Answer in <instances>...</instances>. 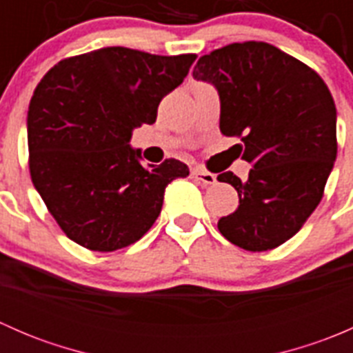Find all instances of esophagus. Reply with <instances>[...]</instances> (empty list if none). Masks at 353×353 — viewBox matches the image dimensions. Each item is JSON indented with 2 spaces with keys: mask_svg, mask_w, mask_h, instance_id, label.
Here are the masks:
<instances>
[{
  "mask_svg": "<svg viewBox=\"0 0 353 353\" xmlns=\"http://www.w3.org/2000/svg\"><path fill=\"white\" fill-rule=\"evenodd\" d=\"M191 177L199 181V183H203V184H215L216 183L215 174L206 172V170H203V169H193V170H191Z\"/></svg>",
  "mask_w": 353,
  "mask_h": 353,
  "instance_id": "34e87169",
  "label": "esophagus"
}]
</instances>
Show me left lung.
Segmentation results:
<instances>
[{"label": "left lung", "mask_w": 353, "mask_h": 353, "mask_svg": "<svg viewBox=\"0 0 353 353\" xmlns=\"http://www.w3.org/2000/svg\"><path fill=\"white\" fill-rule=\"evenodd\" d=\"M193 77L220 94V131L243 141L249 179L223 172L239 206L219 220L245 251L279 248L302 229L323 199L336 159V108L312 68L261 41L234 42L201 56Z\"/></svg>", "instance_id": "left-lung-1"}]
</instances>
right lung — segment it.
I'll list each match as a JSON object with an SVG mask.
<instances>
[{
  "instance_id": "right-lung-1",
  "label": "right lung",
  "mask_w": 353,
  "mask_h": 353,
  "mask_svg": "<svg viewBox=\"0 0 353 353\" xmlns=\"http://www.w3.org/2000/svg\"><path fill=\"white\" fill-rule=\"evenodd\" d=\"M194 59L117 46L61 59L39 81L27 116L28 170L71 241L101 252L134 244L160 215L167 184L190 176L176 159L141 165L128 143L133 128L155 123Z\"/></svg>"
}]
</instances>
